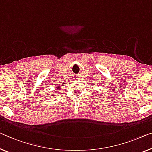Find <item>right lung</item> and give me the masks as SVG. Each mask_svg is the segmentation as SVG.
<instances>
[{
    "label": "right lung",
    "instance_id": "right-lung-1",
    "mask_svg": "<svg viewBox=\"0 0 152 152\" xmlns=\"http://www.w3.org/2000/svg\"><path fill=\"white\" fill-rule=\"evenodd\" d=\"M57 88H58V89H60V87H58V86H57Z\"/></svg>",
    "mask_w": 152,
    "mask_h": 152
}]
</instances>
